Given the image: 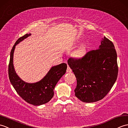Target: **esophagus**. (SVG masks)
I'll use <instances>...</instances> for the list:
<instances>
[{"label":"esophagus","instance_id":"34e87169","mask_svg":"<svg viewBox=\"0 0 128 128\" xmlns=\"http://www.w3.org/2000/svg\"><path fill=\"white\" fill-rule=\"evenodd\" d=\"M72 71V70L71 68H70L69 66H68L67 68V73H70V72H71Z\"/></svg>","mask_w":128,"mask_h":128}]
</instances>
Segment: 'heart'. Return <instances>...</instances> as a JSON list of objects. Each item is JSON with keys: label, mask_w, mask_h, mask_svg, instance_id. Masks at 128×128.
<instances>
[{"label": "heart", "mask_w": 128, "mask_h": 128, "mask_svg": "<svg viewBox=\"0 0 128 128\" xmlns=\"http://www.w3.org/2000/svg\"><path fill=\"white\" fill-rule=\"evenodd\" d=\"M86 47L85 45L79 48L74 52L73 55L76 58H82L86 55Z\"/></svg>", "instance_id": "heart-1"}]
</instances>
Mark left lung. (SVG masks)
I'll return each instance as SVG.
<instances>
[{
	"label": "left lung",
	"mask_w": 128,
	"mask_h": 128,
	"mask_svg": "<svg viewBox=\"0 0 128 128\" xmlns=\"http://www.w3.org/2000/svg\"><path fill=\"white\" fill-rule=\"evenodd\" d=\"M68 64L76 78L75 96L84 102L102 99L117 80V55L113 42L104 36L98 49L82 58H70Z\"/></svg>",
	"instance_id": "obj_1"
}]
</instances>
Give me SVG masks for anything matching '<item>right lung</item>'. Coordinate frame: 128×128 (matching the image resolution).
Here are the masks:
<instances>
[{
	"mask_svg": "<svg viewBox=\"0 0 128 128\" xmlns=\"http://www.w3.org/2000/svg\"><path fill=\"white\" fill-rule=\"evenodd\" d=\"M30 35L29 33L21 36L13 46L8 64V77L14 89L25 101L34 106H39L48 102L52 98L56 85L66 73L67 66L66 64L62 63L52 67L43 78L34 83H28L22 80L14 68V52L16 45Z\"/></svg>",
	"mask_w": 128,
	"mask_h": 128,
	"instance_id": "1",
	"label": "right lung"
}]
</instances>
